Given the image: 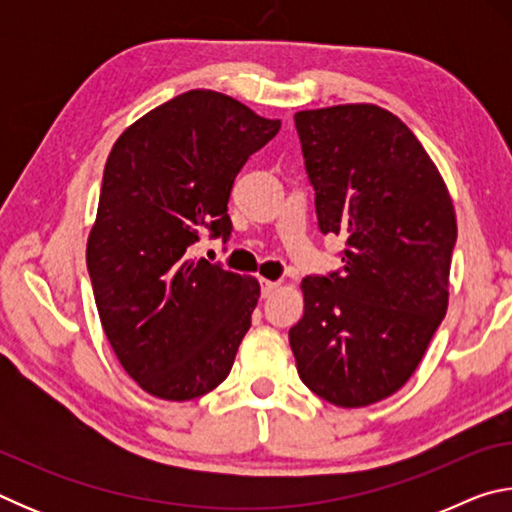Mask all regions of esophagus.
I'll return each mask as SVG.
<instances>
[{
    "label": "esophagus",
    "instance_id": "esophagus-1",
    "mask_svg": "<svg viewBox=\"0 0 512 512\" xmlns=\"http://www.w3.org/2000/svg\"><path fill=\"white\" fill-rule=\"evenodd\" d=\"M280 287V282H271V280H262V298H271L273 293Z\"/></svg>",
    "mask_w": 512,
    "mask_h": 512
}]
</instances>
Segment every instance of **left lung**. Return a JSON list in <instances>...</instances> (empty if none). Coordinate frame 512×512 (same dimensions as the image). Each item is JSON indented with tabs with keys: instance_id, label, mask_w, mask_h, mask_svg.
Here are the masks:
<instances>
[{
	"instance_id": "obj_1",
	"label": "left lung",
	"mask_w": 512,
	"mask_h": 512,
	"mask_svg": "<svg viewBox=\"0 0 512 512\" xmlns=\"http://www.w3.org/2000/svg\"><path fill=\"white\" fill-rule=\"evenodd\" d=\"M318 228L343 235V266L302 280L289 329L309 391L345 409L409 381L447 314L456 214L406 124L372 103L296 112Z\"/></svg>"
}]
</instances>
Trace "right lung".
Masks as SVG:
<instances>
[{
    "mask_svg": "<svg viewBox=\"0 0 512 512\" xmlns=\"http://www.w3.org/2000/svg\"><path fill=\"white\" fill-rule=\"evenodd\" d=\"M280 126L221 92L189 90L112 146L88 273L103 332L146 393L187 402L230 375L259 284L194 259L192 246L205 232L230 239L237 173Z\"/></svg>",
    "mask_w": 512,
    "mask_h": 512,
    "instance_id": "right-lung-1",
    "label": "right lung"
}]
</instances>
